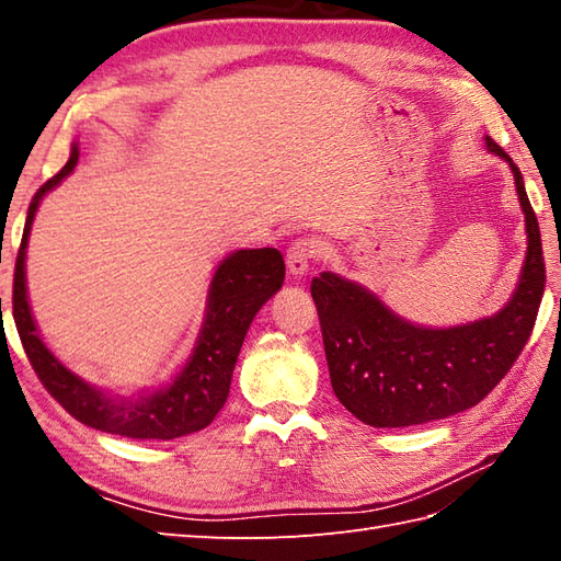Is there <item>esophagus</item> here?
I'll return each instance as SVG.
<instances>
[{
  "mask_svg": "<svg viewBox=\"0 0 561 561\" xmlns=\"http://www.w3.org/2000/svg\"><path fill=\"white\" fill-rule=\"evenodd\" d=\"M318 255V245L316 241H308V238H299L294 241L291 248L287 250V270L291 277H304L311 267V260Z\"/></svg>",
  "mask_w": 561,
  "mask_h": 561,
  "instance_id": "1",
  "label": "esophagus"
}]
</instances>
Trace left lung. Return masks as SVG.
<instances>
[{
  "instance_id": "8db88e82",
  "label": "left lung",
  "mask_w": 561,
  "mask_h": 561,
  "mask_svg": "<svg viewBox=\"0 0 561 561\" xmlns=\"http://www.w3.org/2000/svg\"><path fill=\"white\" fill-rule=\"evenodd\" d=\"M484 145L508 163L526 214V260L502 311L453 328H424L335 272H320L311 282L332 390L368 426H414L470 410L508 374L530 337L545 291L540 226L518 165L494 139L484 137Z\"/></svg>"
}]
</instances>
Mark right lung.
<instances>
[{"mask_svg": "<svg viewBox=\"0 0 561 561\" xmlns=\"http://www.w3.org/2000/svg\"><path fill=\"white\" fill-rule=\"evenodd\" d=\"M77 161L79 147L75 141L65 169L35 193L23 226L14 272V299H11L23 350L47 392L81 424L127 438L169 440L195 434L211 424L229 398L231 376L245 332L260 308L284 284V257L277 248H253L233 250L219 262L207 291L205 318L195 347L181 371L165 386L141 388L135 396H115L91 386L47 350L33 320L26 287V248L35 211L43 197L75 171Z\"/></svg>", "mask_w": 561, "mask_h": 561, "instance_id": "right-lung-1", "label": "right lung"}]
</instances>
